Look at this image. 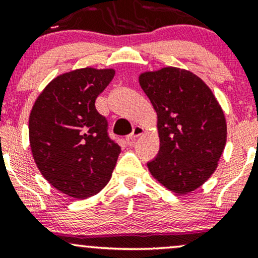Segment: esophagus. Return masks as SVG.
<instances>
[{
    "label": "esophagus",
    "instance_id": "34e87169",
    "mask_svg": "<svg viewBox=\"0 0 258 258\" xmlns=\"http://www.w3.org/2000/svg\"><path fill=\"white\" fill-rule=\"evenodd\" d=\"M144 132H146V130H144L142 126H135V128H133L131 135L127 136L126 138L127 142H128V143H133V142L136 141V138H138L139 136L144 135Z\"/></svg>",
    "mask_w": 258,
    "mask_h": 258
}]
</instances>
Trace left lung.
Returning a JSON list of instances; mask_svg holds the SVG:
<instances>
[{"mask_svg": "<svg viewBox=\"0 0 258 258\" xmlns=\"http://www.w3.org/2000/svg\"><path fill=\"white\" fill-rule=\"evenodd\" d=\"M138 80L158 116L160 149L148 168L168 190L190 193L218 166L227 142L224 112L209 86L189 70L165 67Z\"/></svg>", "mask_w": 258, "mask_h": 258, "instance_id": "left-lung-1", "label": "left lung"}]
</instances>
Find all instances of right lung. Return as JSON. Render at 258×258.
I'll list each match as a JSON object with an SVG mask.
<instances>
[{"label":"right lung","mask_w":258,"mask_h":258,"mask_svg":"<svg viewBox=\"0 0 258 258\" xmlns=\"http://www.w3.org/2000/svg\"><path fill=\"white\" fill-rule=\"evenodd\" d=\"M114 75V69L96 68L61 74L44 87L30 112L29 139L37 168L74 199L99 193L121 152L94 104Z\"/></svg>","instance_id":"obj_1"}]
</instances>
